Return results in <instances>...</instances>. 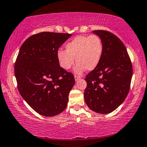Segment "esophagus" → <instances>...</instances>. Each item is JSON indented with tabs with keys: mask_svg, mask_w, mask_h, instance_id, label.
Wrapping results in <instances>:
<instances>
[{
	"mask_svg": "<svg viewBox=\"0 0 147 147\" xmlns=\"http://www.w3.org/2000/svg\"><path fill=\"white\" fill-rule=\"evenodd\" d=\"M80 78V77L79 76H74V79H75V81H78V80H79Z\"/></svg>",
	"mask_w": 147,
	"mask_h": 147,
	"instance_id": "esophagus-1",
	"label": "esophagus"
}]
</instances>
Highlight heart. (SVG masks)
Wrapping results in <instances>:
<instances>
[{"instance_id": "obj_1", "label": "heart", "mask_w": 147, "mask_h": 147, "mask_svg": "<svg viewBox=\"0 0 147 147\" xmlns=\"http://www.w3.org/2000/svg\"><path fill=\"white\" fill-rule=\"evenodd\" d=\"M66 51H57V59L61 68L69 70L76 61L77 62L74 71L81 74L86 69L92 71L98 67L103 54V44L97 35L77 36L67 43Z\"/></svg>"}]
</instances>
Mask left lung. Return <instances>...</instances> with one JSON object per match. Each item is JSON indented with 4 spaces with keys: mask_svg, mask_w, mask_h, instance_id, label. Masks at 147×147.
<instances>
[{
    "mask_svg": "<svg viewBox=\"0 0 147 147\" xmlns=\"http://www.w3.org/2000/svg\"><path fill=\"white\" fill-rule=\"evenodd\" d=\"M103 44V54L96 69L86 76L84 100L94 112L109 114L121 105L129 92L133 67L123 42L107 30H94Z\"/></svg>",
    "mask_w": 147,
    "mask_h": 147,
    "instance_id": "1",
    "label": "left lung"
}]
</instances>
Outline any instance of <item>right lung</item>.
<instances>
[{
    "instance_id": "right-lung-1",
    "label": "right lung",
    "mask_w": 147,
    "mask_h": 147,
    "mask_svg": "<svg viewBox=\"0 0 147 147\" xmlns=\"http://www.w3.org/2000/svg\"><path fill=\"white\" fill-rule=\"evenodd\" d=\"M71 36L38 33L26 39L18 52L14 64L18 90L33 110L42 116L57 115L67 106L74 78L60 67L57 54Z\"/></svg>"
}]
</instances>
